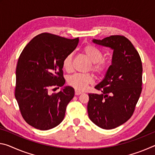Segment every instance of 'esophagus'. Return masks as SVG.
Masks as SVG:
<instances>
[{"instance_id": "34e87169", "label": "esophagus", "mask_w": 155, "mask_h": 155, "mask_svg": "<svg viewBox=\"0 0 155 155\" xmlns=\"http://www.w3.org/2000/svg\"><path fill=\"white\" fill-rule=\"evenodd\" d=\"M82 94V92H81V91H78V90H75V95L76 96H78V95H80V94Z\"/></svg>"}]
</instances>
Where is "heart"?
<instances>
[{"label":"heart","mask_w":155,"mask_h":155,"mask_svg":"<svg viewBox=\"0 0 155 155\" xmlns=\"http://www.w3.org/2000/svg\"><path fill=\"white\" fill-rule=\"evenodd\" d=\"M83 52L85 57L91 62V66L88 70H91L96 74L101 76L104 74L107 70V64L103 59V53L98 48L93 45L88 44L83 47ZM73 55L72 53L68 54L62 61L63 68L68 72L72 71ZM93 75L90 73L86 74H74L68 78V85L78 91H84L87 86L94 83Z\"/></svg>","instance_id":"obj_1"}]
</instances>
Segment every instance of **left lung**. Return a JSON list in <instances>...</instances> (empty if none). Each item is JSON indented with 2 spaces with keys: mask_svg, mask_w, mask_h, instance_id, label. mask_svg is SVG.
Returning a JSON list of instances; mask_svg holds the SVG:
<instances>
[{
  "mask_svg": "<svg viewBox=\"0 0 155 155\" xmlns=\"http://www.w3.org/2000/svg\"><path fill=\"white\" fill-rule=\"evenodd\" d=\"M114 50L111 65L95 89L101 94H89L90 119L103 129H113L130 118L142 90V64L137 50L123 35L93 40Z\"/></svg>",
  "mask_w": 155,
  "mask_h": 155,
  "instance_id": "obj_1",
  "label": "left lung"
}]
</instances>
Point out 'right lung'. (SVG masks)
<instances>
[{
    "label": "right lung",
    "mask_w": 155,
    "mask_h": 155,
    "mask_svg": "<svg viewBox=\"0 0 155 155\" xmlns=\"http://www.w3.org/2000/svg\"><path fill=\"white\" fill-rule=\"evenodd\" d=\"M78 40L43 33L33 38L21 52L15 97L21 115L31 127L49 130L64 120L66 107L74 95V88L67 86L53 94L51 90L65 84L63 59L77 48Z\"/></svg>",
    "instance_id": "right-lung-1"
}]
</instances>
